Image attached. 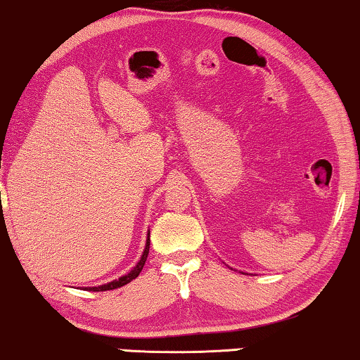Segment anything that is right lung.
Here are the masks:
<instances>
[{
  "label": "right lung",
  "mask_w": 360,
  "mask_h": 360,
  "mask_svg": "<svg viewBox=\"0 0 360 360\" xmlns=\"http://www.w3.org/2000/svg\"><path fill=\"white\" fill-rule=\"evenodd\" d=\"M149 232H148V240H146V247L143 250V255L141 258H139V262L136 263V266H133V269L129 271V273L123 274L122 278H118L115 281H112V283H107V284H102V285H94V288H86V290H92V292H102V290H112V289H118L122 288V285L131 283L133 279H136L139 273H141V269L144 266L146 259H148V255H149Z\"/></svg>",
  "instance_id": "obj_1"
}]
</instances>
